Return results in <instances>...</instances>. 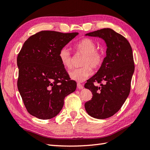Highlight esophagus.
<instances>
[{
	"label": "esophagus",
	"instance_id": "obj_1",
	"mask_svg": "<svg viewBox=\"0 0 150 150\" xmlns=\"http://www.w3.org/2000/svg\"><path fill=\"white\" fill-rule=\"evenodd\" d=\"M77 88L79 89H83L84 88V86H83V84H81V83H77Z\"/></svg>",
	"mask_w": 150,
	"mask_h": 150
}]
</instances>
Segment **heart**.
I'll list each match as a JSON object with an SVG mask.
<instances>
[{"instance_id":"obj_1","label":"heart","mask_w":150,"mask_h":150,"mask_svg":"<svg viewBox=\"0 0 150 150\" xmlns=\"http://www.w3.org/2000/svg\"><path fill=\"white\" fill-rule=\"evenodd\" d=\"M75 53L83 54L80 65L82 67L75 69L69 72L71 79L78 82L85 81L92 73L93 69L101 67L104 60V54L96 49V45L88 38H84L75 45ZM59 59L64 67L71 69L73 66L72 54L69 48L64 47L59 52Z\"/></svg>"}]
</instances>
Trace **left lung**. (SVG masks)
Returning <instances> with one entry per match:
<instances>
[{"label":"left lung","instance_id":"left-lung-1","mask_svg":"<svg viewBox=\"0 0 150 150\" xmlns=\"http://www.w3.org/2000/svg\"><path fill=\"white\" fill-rule=\"evenodd\" d=\"M86 35L102 38L107 50L99 70L84 84V88L92 93V99L84 103V108L92 117L106 119L117 112L129 96L134 71L132 50L126 38L110 28ZM96 82L100 87L94 85Z\"/></svg>","mask_w":150,"mask_h":150}]
</instances>
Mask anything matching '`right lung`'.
Wrapping results in <instances>:
<instances>
[{"mask_svg": "<svg viewBox=\"0 0 150 150\" xmlns=\"http://www.w3.org/2000/svg\"><path fill=\"white\" fill-rule=\"evenodd\" d=\"M78 33L42 31L30 37L18 54V88L31 115L50 119L59 113L66 96L74 92L75 81L59 59V52Z\"/></svg>", "mask_w": 150, "mask_h": 150, "instance_id": "add662e5", "label": "right lung"}]
</instances>
